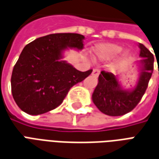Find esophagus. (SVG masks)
I'll use <instances>...</instances> for the list:
<instances>
[{
	"label": "esophagus",
	"mask_w": 159,
	"mask_h": 159,
	"mask_svg": "<svg viewBox=\"0 0 159 159\" xmlns=\"http://www.w3.org/2000/svg\"><path fill=\"white\" fill-rule=\"evenodd\" d=\"M100 70L93 69V72H92V75H93V76H99V75H100Z\"/></svg>",
	"instance_id": "34e87169"
}]
</instances>
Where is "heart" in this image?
<instances>
[{"mask_svg": "<svg viewBox=\"0 0 159 159\" xmlns=\"http://www.w3.org/2000/svg\"><path fill=\"white\" fill-rule=\"evenodd\" d=\"M123 51V48L116 44H101L95 49V54L99 58L107 59L119 54Z\"/></svg>", "mask_w": 159, "mask_h": 159, "instance_id": "1", "label": "heart"}]
</instances>
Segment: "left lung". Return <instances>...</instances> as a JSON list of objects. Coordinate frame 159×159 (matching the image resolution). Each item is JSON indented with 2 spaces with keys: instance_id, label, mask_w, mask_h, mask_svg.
<instances>
[{
  "instance_id": "8db88e82",
  "label": "left lung",
  "mask_w": 159,
  "mask_h": 159,
  "mask_svg": "<svg viewBox=\"0 0 159 159\" xmlns=\"http://www.w3.org/2000/svg\"><path fill=\"white\" fill-rule=\"evenodd\" d=\"M140 64L142 69L135 89L125 91L120 88L117 77L112 73L102 70L99 83L93 93V101L98 109L108 116H123L133 110L143 97L153 71L154 57L148 49L140 43Z\"/></svg>"
}]
</instances>
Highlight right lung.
<instances>
[{
    "label": "right lung",
    "mask_w": 159,
    "mask_h": 159,
    "mask_svg": "<svg viewBox=\"0 0 159 159\" xmlns=\"http://www.w3.org/2000/svg\"><path fill=\"white\" fill-rule=\"evenodd\" d=\"M83 35L76 33H55L24 48L11 77L12 97L21 110L39 115L55 109L71 87L92 73V69L80 71L59 60L64 49H83Z\"/></svg>",
    "instance_id": "add662e5"
}]
</instances>
